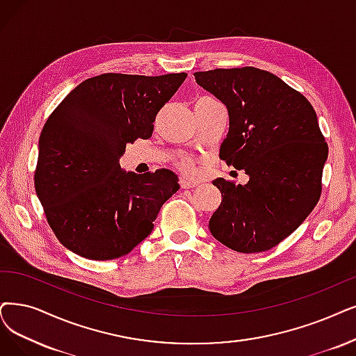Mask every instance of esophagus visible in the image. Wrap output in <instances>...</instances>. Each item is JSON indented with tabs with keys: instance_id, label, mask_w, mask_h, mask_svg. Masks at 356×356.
<instances>
[{
	"instance_id": "obj_1",
	"label": "esophagus",
	"mask_w": 356,
	"mask_h": 356,
	"mask_svg": "<svg viewBox=\"0 0 356 356\" xmlns=\"http://www.w3.org/2000/svg\"><path fill=\"white\" fill-rule=\"evenodd\" d=\"M179 184H181V188H194V187L198 186V184H197L195 181H191V179L186 178V177H182V178L179 179Z\"/></svg>"
}]
</instances>
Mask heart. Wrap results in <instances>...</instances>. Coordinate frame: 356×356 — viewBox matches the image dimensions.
I'll return each instance as SVG.
<instances>
[{
	"label": "heart",
	"mask_w": 356,
	"mask_h": 356,
	"mask_svg": "<svg viewBox=\"0 0 356 356\" xmlns=\"http://www.w3.org/2000/svg\"><path fill=\"white\" fill-rule=\"evenodd\" d=\"M179 166H181V169H182L186 174H190V175H194V174H195V166H194V163L190 162V161H182Z\"/></svg>",
	"instance_id": "b5f03b06"
}]
</instances>
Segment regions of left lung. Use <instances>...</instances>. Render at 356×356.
Wrapping results in <instances>:
<instances>
[{
	"label": "left lung",
	"mask_w": 356,
	"mask_h": 356,
	"mask_svg": "<svg viewBox=\"0 0 356 356\" xmlns=\"http://www.w3.org/2000/svg\"><path fill=\"white\" fill-rule=\"evenodd\" d=\"M229 115L219 158L250 177L216 178L222 203L209 220L219 243L238 252L276 247L300 226L321 194L329 147L307 97L268 71L243 67L194 73Z\"/></svg>",
	"instance_id": "obj_1"
}]
</instances>
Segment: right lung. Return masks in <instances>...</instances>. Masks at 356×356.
<instances>
[{
    "label": "right lung",
    "mask_w": 356,
    "mask_h": 356,
    "mask_svg": "<svg viewBox=\"0 0 356 356\" xmlns=\"http://www.w3.org/2000/svg\"><path fill=\"white\" fill-rule=\"evenodd\" d=\"M106 73L84 80L56 106L39 137L35 190L49 226L70 251L90 260L129 254L153 231L179 190L169 169H121L127 143L149 138L156 113L186 80Z\"/></svg>",
    "instance_id": "1"
}]
</instances>
